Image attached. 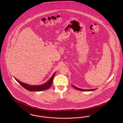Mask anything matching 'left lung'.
I'll use <instances>...</instances> for the list:
<instances>
[{
	"instance_id": "8db88e82",
	"label": "left lung",
	"mask_w": 123,
	"mask_h": 123,
	"mask_svg": "<svg viewBox=\"0 0 123 123\" xmlns=\"http://www.w3.org/2000/svg\"><path fill=\"white\" fill-rule=\"evenodd\" d=\"M72 86L75 88V89H76L77 90H80V91H92V90H95L96 89H81V88H79L76 87L75 86H74V85H72Z\"/></svg>"
}]
</instances>
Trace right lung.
I'll return each mask as SVG.
<instances>
[{
  "mask_svg": "<svg viewBox=\"0 0 123 123\" xmlns=\"http://www.w3.org/2000/svg\"><path fill=\"white\" fill-rule=\"evenodd\" d=\"M55 72L53 75V76L50 78V79L46 83L44 84H43L40 85H29L28 84L25 83L24 82H20L18 79H17L16 78L14 77V78L16 79V80L24 88L26 89L27 90L30 91H43L47 89L48 88H50L53 83V79L54 78V76L55 75Z\"/></svg>",
  "mask_w": 123,
  "mask_h": 123,
  "instance_id": "obj_1",
  "label": "right lung"
}]
</instances>
